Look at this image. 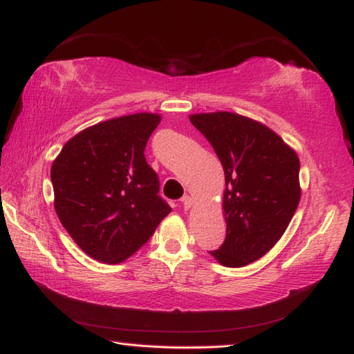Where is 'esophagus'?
I'll return each instance as SVG.
<instances>
[{
  "label": "esophagus",
  "instance_id": "34e87169",
  "mask_svg": "<svg viewBox=\"0 0 354 354\" xmlns=\"http://www.w3.org/2000/svg\"><path fill=\"white\" fill-rule=\"evenodd\" d=\"M192 205H194V199H192L190 196H184L183 198V207H184V210L192 209Z\"/></svg>",
  "mask_w": 354,
  "mask_h": 354
}]
</instances>
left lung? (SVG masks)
I'll return each instance as SVG.
<instances>
[{
  "label": "left lung",
  "instance_id": "obj_1",
  "mask_svg": "<svg viewBox=\"0 0 354 354\" xmlns=\"http://www.w3.org/2000/svg\"><path fill=\"white\" fill-rule=\"evenodd\" d=\"M189 119L214 147L226 183V240L210 255L223 266H246L269 252L292 220L301 195L299 156L271 128L246 115L215 111Z\"/></svg>",
  "mask_w": 354,
  "mask_h": 354
}]
</instances>
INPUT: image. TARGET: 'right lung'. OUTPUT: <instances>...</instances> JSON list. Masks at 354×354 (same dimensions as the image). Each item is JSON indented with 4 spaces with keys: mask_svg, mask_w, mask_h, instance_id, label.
I'll return each instance as SVG.
<instances>
[{
    "mask_svg": "<svg viewBox=\"0 0 354 354\" xmlns=\"http://www.w3.org/2000/svg\"><path fill=\"white\" fill-rule=\"evenodd\" d=\"M160 115L136 113L88 127L50 167L54 207L83 252L118 265L150 240L171 207L144 150Z\"/></svg>",
    "mask_w": 354,
    "mask_h": 354,
    "instance_id": "add662e5",
    "label": "right lung"
}]
</instances>
